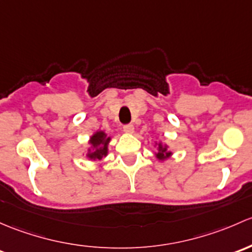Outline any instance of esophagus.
I'll return each mask as SVG.
<instances>
[{
  "instance_id": "1",
  "label": "esophagus",
  "mask_w": 252,
  "mask_h": 252,
  "mask_svg": "<svg viewBox=\"0 0 252 252\" xmlns=\"http://www.w3.org/2000/svg\"><path fill=\"white\" fill-rule=\"evenodd\" d=\"M124 132H125V133H128V134L133 133V132H134V127H133V125H126V126H124Z\"/></svg>"
}]
</instances>
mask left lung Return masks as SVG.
I'll return each instance as SVG.
<instances>
[{"mask_svg": "<svg viewBox=\"0 0 252 252\" xmlns=\"http://www.w3.org/2000/svg\"><path fill=\"white\" fill-rule=\"evenodd\" d=\"M154 147L157 148V152L154 153V155L159 161L164 162L173 155V153L170 150V147L162 141H155Z\"/></svg>", "mask_w": 252, "mask_h": 252, "instance_id": "1", "label": "left lung"}]
</instances>
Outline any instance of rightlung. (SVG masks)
Here are the masks:
<instances>
[{
	"instance_id": "add662e5",
	"label": "right lung",
	"mask_w": 252,
	"mask_h": 252,
	"mask_svg": "<svg viewBox=\"0 0 252 252\" xmlns=\"http://www.w3.org/2000/svg\"><path fill=\"white\" fill-rule=\"evenodd\" d=\"M110 141L111 137L108 136L104 131H95L88 139V148L82 155H85L91 161H100L108 155Z\"/></svg>"
}]
</instances>
